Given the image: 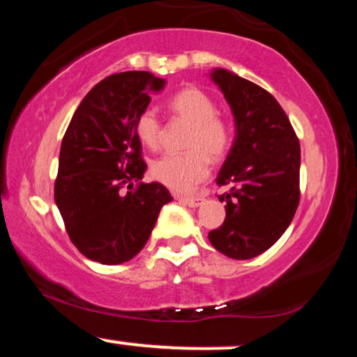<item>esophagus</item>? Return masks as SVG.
<instances>
[{"label": "esophagus", "mask_w": 357, "mask_h": 357, "mask_svg": "<svg viewBox=\"0 0 357 357\" xmlns=\"http://www.w3.org/2000/svg\"><path fill=\"white\" fill-rule=\"evenodd\" d=\"M176 198H178L181 203L188 204V206H191V208L199 206V204L203 203V199L199 198V196H179L178 195V196H176Z\"/></svg>", "instance_id": "obj_1"}]
</instances>
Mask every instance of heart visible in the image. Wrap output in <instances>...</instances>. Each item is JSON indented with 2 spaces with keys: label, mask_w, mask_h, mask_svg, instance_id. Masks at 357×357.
I'll use <instances>...</instances> for the list:
<instances>
[{
  "label": "heart",
  "mask_w": 357,
  "mask_h": 357,
  "mask_svg": "<svg viewBox=\"0 0 357 357\" xmlns=\"http://www.w3.org/2000/svg\"><path fill=\"white\" fill-rule=\"evenodd\" d=\"M167 110L176 121L188 124L181 154H165L151 162V176L174 191H190L210 173L211 161H220L231 146V127L216 114L215 102L198 87H184L169 97ZM142 144L155 149L161 142V121L153 110H142L134 122Z\"/></svg>",
  "instance_id": "1"
}]
</instances>
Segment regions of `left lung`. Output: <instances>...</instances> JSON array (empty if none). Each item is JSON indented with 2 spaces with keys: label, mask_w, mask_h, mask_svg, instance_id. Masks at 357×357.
<instances>
[{
  "label": "left lung",
  "mask_w": 357,
  "mask_h": 357,
  "mask_svg": "<svg viewBox=\"0 0 357 357\" xmlns=\"http://www.w3.org/2000/svg\"><path fill=\"white\" fill-rule=\"evenodd\" d=\"M211 79L233 110L236 137L216 184L227 203L223 225L208 233L223 255L247 260L284 235L301 202V142L272 93L218 68Z\"/></svg>",
  "instance_id": "obj_1"
}]
</instances>
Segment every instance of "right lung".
Returning <instances> with one entry per match:
<instances>
[{
	"instance_id": "right-lung-1",
	"label": "right lung",
	"mask_w": 357,
	"mask_h": 357,
	"mask_svg": "<svg viewBox=\"0 0 357 357\" xmlns=\"http://www.w3.org/2000/svg\"><path fill=\"white\" fill-rule=\"evenodd\" d=\"M162 85L151 72L105 77L80 102L61 139L55 203L72 243L90 260L119 265L136 257L173 199L159 183L133 186L147 167L134 122L151 90Z\"/></svg>"
}]
</instances>
